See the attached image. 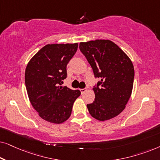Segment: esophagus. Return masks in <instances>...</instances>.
<instances>
[{
  "label": "esophagus",
  "instance_id": "obj_1",
  "mask_svg": "<svg viewBox=\"0 0 160 160\" xmlns=\"http://www.w3.org/2000/svg\"><path fill=\"white\" fill-rule=\"evenodd\" d=\"M87 90V89L86 88H84V89H80V91H81V92H82V94H83L84 92L85 91Z\"/></svg>",
  "mask_w": 160,
  "mask_h": 160
}]
</instances>
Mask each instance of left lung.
<instances>
[{
  "label": "left lung",
  "instance_id": "left-lung-1",
  "mask_svg": "<svg viewBox=\"0 0 160 160\" xmlns=\"http://www.w3.org/2000/svg\"><path fill=\"white\" fill-rule=\"evenodd\" d=\"M79 49L99 81L93 86L92 103L87 104L91 116L105 121L119 115L125 108L132 93L134 67L130 58L109 40L82 42Z\"/></svg>",
  "mask_w": 160,
  "mask_h": 160
}]
</instances>
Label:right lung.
Returning <instances> with one entry per match:
<instances>
[{
    "instance_id": "right-lung-1",
    "label": "right lung",
    "mask_w": 160,
    "mask_h": 160,
    "mask_svg": "<svg viewBox=\"0 0 160 160\" xmlns=\"http://www.w3.org/2000/svg\"><path fill=\"white\" fill-rule=\"evenodd\" d=\"M78 49V43L48 44L35 54L25 73L26 89L32 106L46 121L60 124L71 114L78 89L62 87L67 78V65Z\"/></svg>"
}]
</instances>
